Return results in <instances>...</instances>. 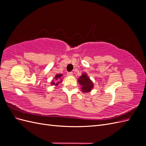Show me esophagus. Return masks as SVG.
<instances>
[{"instance_id": "esophagus-1", "label": "esophagus", "mask_w": 146, "mask_h": 146, "mask_svg": "<svg viewBox=\"0 0 146 146\" xmlns=\"http://www.w3.org/2000/svg\"><path fill=\"white\" fill-rule=\"evenodd\" d=\"M67 75H68V76H72V75H73V73L71 72H69L67 73Z\"/></svg>"}]
</instances>
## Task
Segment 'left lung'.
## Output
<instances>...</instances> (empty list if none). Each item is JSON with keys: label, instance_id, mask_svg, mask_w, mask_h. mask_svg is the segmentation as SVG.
Masks as SVG:
<instances>
[{"label": "left lung", "instance_id": "8db88e82", "mask_svg": "<svg viewBox=\"0 0 146 146\" xmlns=\"http://www.w3.org/2000/svg\"><path fill=\"white\" fill-rule=\"evenodd\" d=\"M78 83L81 85L82 91L84 93L90 92L94 88V83L88 76L86 72H83L82 76L79 77L78 79Z\"/></svg>", "mask_w": 146, "mask_h": 146}]
</instances>
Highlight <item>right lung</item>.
<instances>
[{
  "label": "right lung",
  "mask_w": 146,
  "mask_h": 146,
  "mask_svg": "<svg viewBox=\"0 0 146 146\" xmlns=\"http://www.w3.org/2000/svg\"><path fill=\"white\" fill-rule=\"evenodd\" d=\"M62 77H63V74H56L55 76L54 80H52L50 85H55V86L58 85L59 83H61V82H62V81H63Z\"/></svg>",
  "instance_id": "right-lung-1"
}]
</instances>
